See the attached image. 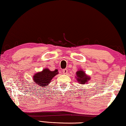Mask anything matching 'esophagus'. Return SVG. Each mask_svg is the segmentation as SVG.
<instances>
[{
    "label": "esophagus",
    "mask_w": 126,
    "mask_h": 126,
    "mask_svg": "<svg viewBox=\"0 0 126 126\" xmlns=\"http://www.w3.org/2000/svg\"><path fill=\"white\" fill-rule=\"evenodd\" d=\"M63 73L64 74H67L68 73V70L67 69H64L63 70Z\"/></svg>",
    "instance_id": "1"
}]
</instances>
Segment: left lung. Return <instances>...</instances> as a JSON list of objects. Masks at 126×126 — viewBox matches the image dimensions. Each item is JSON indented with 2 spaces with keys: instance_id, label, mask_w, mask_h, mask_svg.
<instances>
[{
  "instance_id": "obj_1",
  "label": "left lung",
  "mask_w": 126,
  "mask_h": 126,
  "mask_svg": "<svg viewBox=\"0 0 126 126\" xmlns=\"http://www.w3.org/2000/svg\"><path fill=\"white\" fill-rule=\"evenodd\" d=\"M76 76L75 77L77 82L79 84H87L88 81L91 79L90 76L87 75L82 69H79L78 71L76 72Z\"/></svg>"
}]
</instances>
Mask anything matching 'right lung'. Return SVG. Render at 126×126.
<instances>
[{"mask_svg":"<svg viewBox=\"0 0 126 126\" xmlns=\"http://www.w3.org/2000/svg\"><path fill=\"white\" fill-rule=\"evenodd\" d=\"M59 73L58 69L54 71H50L49 68L43 69L42 71L38 72L33 76V80L35 85L40 87L45 88L47 87L48 85L50 83L51 80L53 77Z\"/></svg>","mask_w":126,"mask_h":126,"instance_id":"right-lung-1","label":"right lung"}]
</instances>
